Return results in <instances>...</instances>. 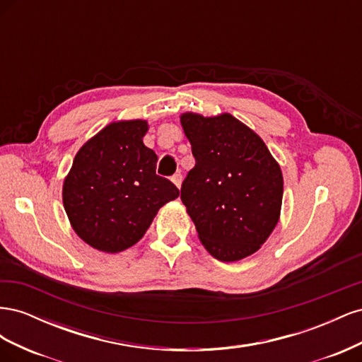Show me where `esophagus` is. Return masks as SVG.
<instances>
[{"label":"esophagus","instance_id":"34e87169","mask_svg":"<svg viewBox=\"0 0 362 362\" xmlns=\"http://www.w3.org/2000/svg\"><path fill=\"white\" fill-rule=\"evenodd\" d=\"M172 182L180 189L181 187V182H182V175L181 173H175L173 177H172Z\"/></svg>","mask_w":362,"mask_h":362}]
</instances>
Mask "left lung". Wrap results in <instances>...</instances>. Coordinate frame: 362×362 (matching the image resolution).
Wrapping results in <instances>:
<instances>
[{
	"instance_id": "obj_1",
	"label": "left lung",
	"mask_w": 362,
	"mask_h": 362,
	"mask_svg": "<svg viewBox=\"0 0 362 362\" xmlns=\"http://www.w3.org/2000/svg\"><path fill=\"white\" fill-rule=\"evenodd\" d=\"M194 168L181 201L204 247L225 262L257 252L275 229L284 181L264 141L234 116L181 115Z\"/></svg>"
}]
</instances>
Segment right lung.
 <instances>
[{"label": "right lung", "mask_w": 362, "mask_h": 362, "mask_svg": "<svg viewBox=\"0 0 362 362\" xmlns=\"http://www.w3.org/2000/svg\"><path fill=\"white\" fill-rule=\"evenodd\" d=\"M146 120L103 128L76 152L63 184V205L81 240L116 254L145 235L160 208L180 190L156 173L157 154L144 145Z\"/></svg>", "instance_id": "obj_1"}]
</instances>
